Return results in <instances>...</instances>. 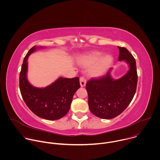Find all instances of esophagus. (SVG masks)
I'll return each instance as SVG.
<instances>
[{
	"label": "esophagus",
	"instance_id": "34e87169",
	"mask_svg": "<svg viewBox=\"0 0 160 160\" xmlns=\"http://www.w3.org/2000/svg\"><path fill=\"white\" fill-rule=\"evenodd\" d=\"M87 83V80L85 79V78L83 77H81L80 78V86L82 87H83L85 86Z\"/></svg>",
	"mask_w": 160,
	"mask_h": 160
}]
</instances>
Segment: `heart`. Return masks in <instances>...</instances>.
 Here are the masks:
<instances>
[{
	"instance_id": "1",
	"label": "heart",
	"mask_w": 160,
	"mask_h": 160,
	"mask_svg": "<svg viewBox=\"0 0 160 160\" xmlns=\"http://www.w3.org/2000/svg\"><path fill=\"white\" fill-rule=\"evenodd\" d=\"M102 56V54L99 52L86 54L79 58L78 62L85 67H89L95 64L91 69V73L94 76H101L106 71L112 61L111 56L109 55L101 58Z\"/></svg>"
}]
</instances>
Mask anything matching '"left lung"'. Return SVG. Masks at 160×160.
Segmentation results:
<instances>
[{"instance_id":"1","label":"left lung","mask_w":160,"mask_h":160,"mask_svg":"<svg viewBox=\"0 0 160 160\" xmlns=\"http://www.w3.org/2000/svg\"><path fill=\"white\" fill-rule=\"evenodd\" d=\"M119 61H126L129 66L127 73L114 80L109 69L106 75L87 82L86 90L88 95L90 111L97 117L111 119L121 114L132 100L137 89L138 76L136 62L126 48L118 46Z\"/></svg>"}]
</instances>
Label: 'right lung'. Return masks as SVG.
<instances>
[{"label": "right lung", "instance_id": "1", "mask_svg": "<svg viewBox=\"0 0 160 160\" xmlns=\"http://www.w3.org/2000/svg\"><path fill=\"white\" fill-rule=\"evenodd\" d=\"M36 49L34 46L27 54L20 73V90L22 96L32 112L48 120H58L68 112L73 96L80 87L79 78H59L51 85L42 88L32 86L28 81L27 60Z\"/></svg>", "mask_w": 160, "mask_h": 160}]
</instances>
